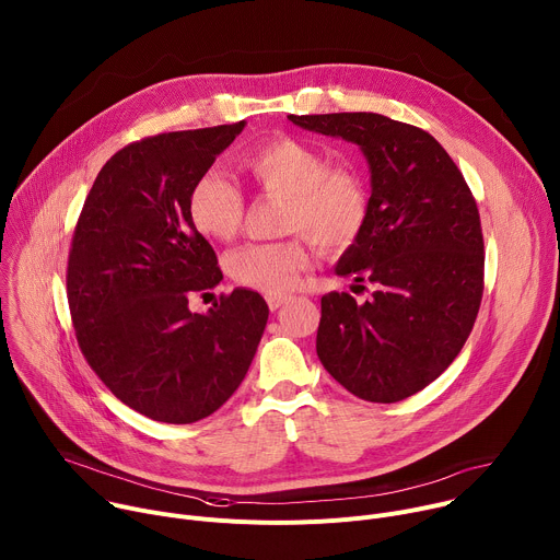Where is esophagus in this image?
<instances>
[{"label": "esophagus", "instance_id": "1", "mask_svg": "<svg viewBox=\"0 0 560 560\" xmlns=\"http://www.w3.org/2000/svg\"><path fill=\"white\" fill-rule=\"evenodd\" d=\"M288 299H290V294H268V296H266L270 310H279Z\"/></svg>", "mask_w": 560, "mask_h": 560}]
</instances>
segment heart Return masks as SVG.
I'll return each mask as SVG.
<instances>
[{
    "mask_svg": "<svg viewBox=\"0 0 560 560\" xmlns=\"http://www.w3.org/2000/svg\"><path fill=\"white\" fill-rule=\"evenodd\" d=\"M257 192L281 199V242L246 244L228 255V275L244 288L281 294L310 266V242L328 255L350 250L370 219V195L359 173L330 166L328 154L296 137H275L238 159ZM244 195L225 175L206 171L188 192L192 228L212 242H230L244 219Z\"/></svg>",
    "mask_w": 560,
    "mask_h": 560,
    "instance_id": "1",
    "label": "heart"
}]
</instances>
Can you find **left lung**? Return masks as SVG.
Returning a JSON list of instances; mask_svg holds the SVG:
<instances>
[{"mask_svg":"<svg viewBox=\"0 0 560 560\" xmlns=\"http://www.w3.org/2000/svg\"><path fill=\"white\" fill-rule=\"evenodd\" d=\"M288 119L357 143L372 179L368 225L337 275L374 292L365 303L348 292L322 296L316 354L363 401H404L447 370L481 307L486 253L471 190L417 126L376 113Z\"/></svg>","mask_w":560,"mask_h":560,"instance_id":"obj_1","label":"left lung"}]
</instances>
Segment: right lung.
Returning a JSON list of instances; mask_svg holds the SVG:
<instances>
[{
    "label": "right lung",
    "mask_w": 560,
    "mask_h": 560,
    "mask_svg": "<svg viewBox=\"0 0 560 560\" xmlns=\"http://www.w3.org/2000/svg\"><path fill=\"white\" fill-rule=\"evenodd\" d=\"M246 121L132 141L100 171L77 219L66 292L82 354L135 412L186 425L242 385L268 322L259 292L236 288L206 314L188 299L221 279L186 210L190 186Z\"/></svg>",
    "instance_id": "1"
}]
</instances>
